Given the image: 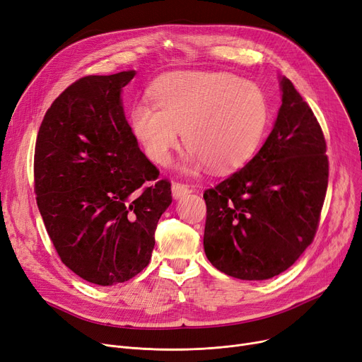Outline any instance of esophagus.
<instances>
[{
    "label": "esophagus",
    "instance_id": "34e87169",
    "mask_svg": "<svg viewBox=\"0 0 362 362\" xmlns=\"http://www.w3.org/2000/svg\"><path fill=\"white\" fill-rule=\"evenodd\" d=\"M187 193H190V190H188V185L181 184V182H174V184H172V197H174L175 200L181 199Z\"/></svg>",
    "mask_w": 362,
    "mask_h": 362
}]
</instances>
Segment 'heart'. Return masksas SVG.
Returning <instances> with one entry per match:
<instances>
[{
    "label": "heart",
    "mask_w": 362,
    "mask_h": 362,
    "mask_svg": "<svg viewBox=\"0 0 362 362\" xmlns=\"http://www.w3.org/2000/svg\"><path fill=\"white\" fill-rule=\"evenodd\" d=\"M156 106L136 101L131 127L150 160L168 165L182 131L188 146L180 168L208 165L231 172L246 165L259 147L268 124L265 93L227 72L187 71L165 76L153 91Z\"/></svg>",
    "instance_id": "1"
}]
</instances>
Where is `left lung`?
Instances as JSON below:
<instances>
[{"mask_svg": "<svg viewBox=\"0 0 362 362\" xmlns=\"http://www.w3.org/2000/svg\"><path fill=\"white\" fill-rule=\"evenodd\" d=\"M274 128L255 158L206 190L203 246L240 280H268L313 243L329 184L325 140L311 107L286 76Z\"/></svg>", "mask_w": 362, "mask_h": 362, "instance_id": "8db88e82", "label": "left lung"}]
</instances>
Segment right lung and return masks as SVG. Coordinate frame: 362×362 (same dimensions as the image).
<instances>
[{
	"label": "right lung",
	"mask_w": 362,
	"mask_h": 362,
	"mask_svg": "<svg viewBox=\"0 0 362 362\" xmlns=\"http://www.w3.org/2000/svg\"><path fill=\"white\" fill-rule=\"evenodd\" d=\"M135 71L67 87L40 127L38 209L62 262L98 286L128 281L150 262L170 184L140 150L122 105ZM153 180L150 187L146 182Z\"/></svg>",
	"instance_id": "add662e5"
}]
</instances>
